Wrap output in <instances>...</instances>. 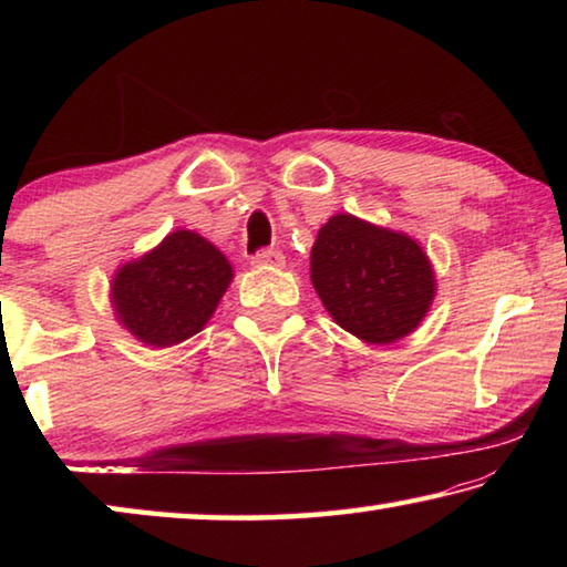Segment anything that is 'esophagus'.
Masks as SVG:
<instances>
[{"label":"esophagus","mask_w":567,"mask_h":567,"mask_svg":"<svg viewBox=\"0 0 567 567\" xmlns=\"http://www.w3.org/2000/svg\"><path fill=\"white\" fill-rule=\"evenodd\" d=\"M252 265H257V267H282L285 255L280 252V249H260V252L252 257Z\"/></svg>","instance_id":"obj_1"}]
</instances>
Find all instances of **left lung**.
Returning a JSON list of instances; mask_svg holds the SVG:
<instances>
[{
	"label": "left lung",
	"instance_id": "obj_1",
	"mask_svg": "<svg viewBox=\"0 0 567 567\" xmlns=\"http://www.w3.org/2000/svg\"><path fill=\"white\" fill-rule=\"evenodd\" d=\"M310 277L324 310L370 344L405 338L435 297V272L415 239L352 215L320 227Z\"/></svg>",
	"mask_w": 567,
	"mask_h": 567
}]
</instances>
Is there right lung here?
<instances>
[{"label": "right lung", "instance_id": "right-lung-1", "mask_svg": "<svg viewBox=\"0 0 567 567\" xmlns=\"http://www.w3.org/2000/svg\"><path fill=\"white\" fill-rule=\"evenodd\" d=\"M233 282V265L192 229H177L122 265L112 280L120 324L150 348H172L205 328Z\"/></svg>", "mask_w": 567, "mask_h": 567}]
</instances>
